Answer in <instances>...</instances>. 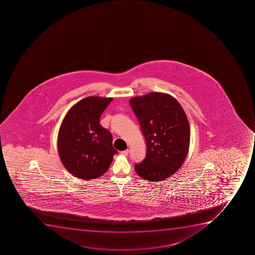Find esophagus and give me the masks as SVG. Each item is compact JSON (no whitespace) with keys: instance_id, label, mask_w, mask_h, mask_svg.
Instances as JSON below:
<instances>
[{"instance_id":"obj_1","label":"esophagus","mask_w":255,"mask_h":255,"mask_svg":"<svg viewBox=\"0 0 255 255\" xmlns=\"http://www.w3.org/2000/svg\"><path fill=\"white\" fill-rule=\"evenodd\" d=\"M129 149H126V150H124V151H121V154H122V155H125V156H127V155L129 154Z\"/></svg>"}]
</instances>
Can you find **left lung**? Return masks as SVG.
<instances>
[{"mask_svg": "<svg viewBox=\"0 0 255 255\" xmlns=\"http://www.w3.org/2000/svg\"><path fill=\"white\" fill-rule=\"evenodd\" d=\"M129 105L146 142L145 158L134 165L139 176L162 181L182 166L189 152V124L179 102L168 94L134 97Z\"/></svg>", "mask_w": 255, "mask_h": 255, "instance_id": "1", "label": "left lung"}]
</instances>
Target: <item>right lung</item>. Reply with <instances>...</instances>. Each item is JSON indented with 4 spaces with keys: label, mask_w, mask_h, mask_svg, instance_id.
<instances>
[{
    "label": "right lung",
    "mask_w": 255,
    "mask_h": 255,
    "mask_svg": "<svg viewBox=\"0 0 255 255\" xmlns=\"http://www.w3.org/2000/svg\"><path fill=\"white\" fill-rule=\"evenodd\" d=\"M112 100L86 97L65 116L57 146L62 164L74 176L86 180L101 176L118 153L112 146L111 132L100 125V117Z\"/></svg>",
    "instance_id": "right-lung-1"
}]
</instances>
